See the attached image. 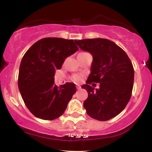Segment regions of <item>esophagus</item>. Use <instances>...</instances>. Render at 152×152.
<instances>
[{"instance_id":"obj_1","label":"esophagus","mask_w":152,"mask_h":152,"mask_svg":"<svg viewBox=\"0 0 152 152\" xmlns=\"http://www.w3.org/2000/svg\"><path fill=\"white\" fill-rule=\"evenodd\" d=\"M76 88H77L78 90H79V89H81V87L79 86V85H77V86H76Z\"/></svg>"}]
</instances>
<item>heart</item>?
Returning <instances> with one entry per match:
<instances>
[{
	"label": "heart",
	"mask_w": 152,
	"mask_h": 152,
	"mask_svg": "<svg viewBox=\"0 0 152 152\" xmlns=\"http://www.w3.org/2000/svg\"><path fill=\"white\" fill-rule=\"evenodd\" d=\"M72 80L75 82H80L83 80V76L81 74H74L72 76Z\"/></svg>",
	"instance_id": "obj_1"
}]
</instances>
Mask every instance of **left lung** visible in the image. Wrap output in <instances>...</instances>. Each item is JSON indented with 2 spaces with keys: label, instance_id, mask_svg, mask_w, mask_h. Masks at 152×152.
Wrapping results in <instances>:
<instances>
[{
  "label": "left lung",
  "instance_id": "1",
  "mask_svg": "<svg viewBox=\"0 0 152 152\" xmlns=\"http://www.w3.org/2000/svg\"><path fill=\"white\" fill-rule=\"evenodd\" d=\"M75 43L93 56L91 74L86 84L81 86L88 94L83 102L87 114L99 121L115 117L132 96L134 71L131 60L121 48L106 38L76 40ZM93 82L99 83V89L90 86Z\"/></svg>",
  "mask_w": 152,
  "mask_h": 152
}]
</instances>
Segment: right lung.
Returning <instances> with one entry per match:
<instances>
[{
    "mask_svg": "<svg viewBox=\"0 0 152 152\" xmlns=\"http://www.w3.org/2000/svg\"><path fill=\"white\" fill-rule=\"evenodd\" d=\"M78 50L72 39L45 38L24 54L19 69L18 88L26 106L35 116L53 120L64 113L76 93V86L66 83L58 88L54 83V75L65 59Z\"/></svg>",
    "mask_w": 152,
    "mask_h": 152,
    "instance_id": "right-lung-1",
    "label": "right lung"
}]
</instances>
